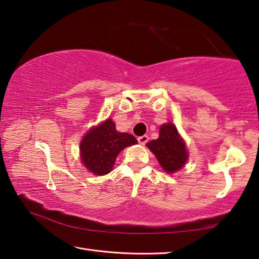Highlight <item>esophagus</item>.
Returning a JSON list of instances; mask_svg holds the SVG:
<instances>
[{
  "mask_svg": "<svg viewBox=\"0 0 259 259\" xmlns=\"http://www.w3.org/2000/svg\"><path fill=\"white\" fill-rule=\"evenodd\" d=\"M148 140H149V137L147 135H144V136H141V137L138 138V141H139V143L142 144V146H144V144L148 142Z\"/></svg>",
  "mask_w": 259,
  "mask_h": 259,
  "instance_id": "34e87169",
  "label": "esophagus"
}]
</instances>
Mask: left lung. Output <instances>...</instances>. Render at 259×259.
Listing matches in <instances>:
<instances>
[{
	"instance_id": "obj_1",
	"label": "left lung",
	"mask_w": 259,
	"mask_h": 259,
	"mask_svg": "<svg viewBox=\"0 0 259 259\" xmlns=\"http://www.w3.org/2000/svg\"><path fill=\"white\" fill-rule=\"evenodd\" d=\"M147 147L167 173L182 169L189 158L185 142L179 135L176 125L171 122L162 124L158 139L148 142Z\"/></svg>"
}]
</instances>
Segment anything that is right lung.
<instances>
[{
	"label": "right lung",
	"mask_w": 259,
	"mask_h": 259,
	"mask_svg": "<svg viewBox=\"0 0 259 259\" xmlns=\"http://www.w3.org/2000/svg\"><path fill=\"white\" fill-rule=\"evenodd\" d=\"M138 143L136 138L118 132L112 119L90 129L80 142V159L86 169L96 176H105L113 167L119 152Z\"/></svg>",
	"instance_id": "right-lung-1"
}]
</instances>
